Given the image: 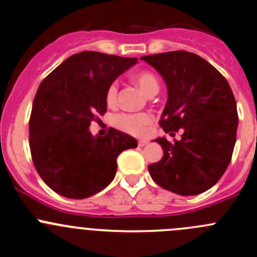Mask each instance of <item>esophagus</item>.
<instances>
[{
  "label": "esophagus",
  "mask_w": 257,
  "mask_h": 257,
  "mask_svg": "<svg viewBox=\"0 0 257 257\" xmlns=\"http://www.w3.org/2000/svg\"><path fill=\"white\" fill-rule=\"evenodd\" d=\"M147 141H145V140H140L139 141V147H143V146H146L147 145Z\"/></svg>",
  "instance_id": "esophagus-1"
}]
</instances>
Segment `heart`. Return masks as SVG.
<instances>
[{"mask_svg": "<svg viewBox=\"0 0 257 257\" xmlns=\"http://www.w3.org/2000/svg\"><path fill=\"white\" fill-rule=\"evenodd\" d=\"M136 83L145 92L146 94L154 89H158V79L153 73L148 71H142L136 76ZM117 100V82H112L106 90V104L112 106L116 104ZM153 121L152 115L147 112H137V114H130V112H121L114 117V123L116 127L130 135L141 136L146 132L147 126L151 125Z\"/></svg>", "mask_w": 257, "mask_h": 257, "instance_id": "b5f03b06", "label": "heart"}]
</instances>
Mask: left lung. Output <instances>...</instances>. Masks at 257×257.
I'll list each match as a JSON object with an SVG mask.
<instances>
[{
	"mask_svg": "<svg viewBox=\"0 0 257 257\" xmlns=\"http://www.w3.org/2000/svg\"><path fill=\"white\" fill-rule=\"evenodd\" d=\"M168 88L159 125L165 134L181 131V140L156 141L163 158L148 165L154 181L178 195H198L222 178L230 163L238 128V111L227 79L209 62L189 51L142 56Z\"/></svg>",
	"mask_w": 257,
	"mask_h": 257,
	"instance_id": "1",
	"label": "left lung"
}]
</instances>
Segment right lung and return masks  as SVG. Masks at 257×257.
Instances as JSON below:
<instances>
[{
    "label": "right lung",
    "mask_w": 257,
    "mask_h": 257,
    "mask_svg": "<svg viewBox=\"0 0 257 257\" xmlns=\"http://www.w3.org/2000/svg\"><path fill=\"white\" fill-rule=\"evenodd\" d=\"M137 62L96 51L66 59L44 78L29 120L32 159L50 189L68 198H87L112 181L118 154L137 141L112 128L106 136L88 131L106 112V90L117 76Z\"/></svg>",
    "instance_id": "right-lung-1"
}]
</instances>
